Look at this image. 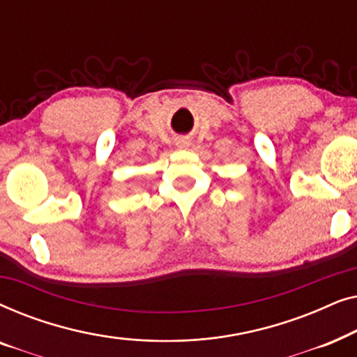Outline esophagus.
<instances>
[{
  "label": "esophagus",
  "mask_w": 357,
  "mask_h": 357,
  "mask_svg": "<svg viewBox=\"0 0 357 357\" xmlns=\"http://www.w3.org/2000/svg\"><path fill=\"white\" fill-rule=\"evenodd\" d=\"M175 144H177V148L185 149V148H188V146H190V141L180 138V139H177V143H175Z\"/></svg>",
  "instance_id": "34e87169"
}]
</instances>
